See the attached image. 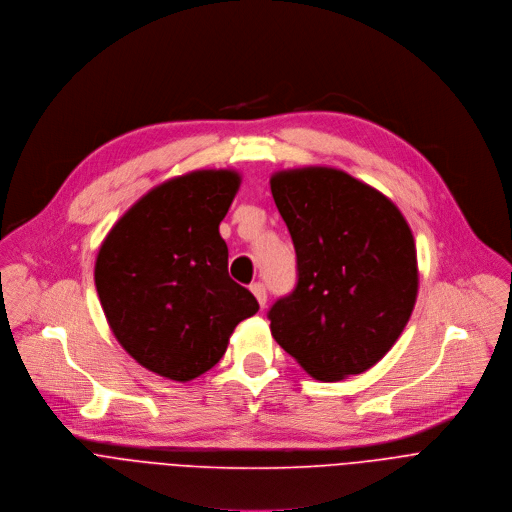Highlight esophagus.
<instances>
[{
  "label": "esophagus",
  "instance_id": "1",
  "mask_svg": "<svg viewBox=\"0 0 512 512\" xmlns=\"http://www.w3.org/2000/svg\"><path fill=\"white\" fill-rule=\"evenodd\" d=\"M250 290H252V294L256 296V300H258V304L262 306H266V300H268V294H266V286L262 284V282H254L252 286H250Z\"/></svg>",
  "mask_w": 512,
  "mask_h": 512
}]
</instances>
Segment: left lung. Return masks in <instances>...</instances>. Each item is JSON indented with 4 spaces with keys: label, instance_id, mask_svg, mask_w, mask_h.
Instances as JSON below:
<instances>
[{
    "label": "left lung",
    "instance_id": "obj_1",
    "mask_svg": "<svg viewBox=\"0 0 512 512\" xmlns=\"http://www.w3.org/2000/svg\"><path fill=\"white\" fill-rule=\"evenodd\" d=\"M296 250V288L268 313L276 343L319 381L373 367L393 347L418 298L410 226L375 187L335 167L270 177Z\"/></svg>",
    "mask_w": 512,
    "mask_h": 512
}]
</instances>
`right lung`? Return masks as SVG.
<instances>
[{
  "mask_svg": "<svg viewBox=\"0 0 512 512\" xmlns=\"http://www.w3.org/2000/svg\"><path fill=\"white\" fill-rule=\"evenodd\" d=\"M234 169H197L147 191L100 244L94 284L121 347L145 369L191 381L226 353L236 325L258 313L228 274L220 236L240 189Z\"/></svg>",
  "mask_w": 512,
  "mask_h": 512,
  "instance_id": "1",
  "label": "right lung"
}]
</instances>
